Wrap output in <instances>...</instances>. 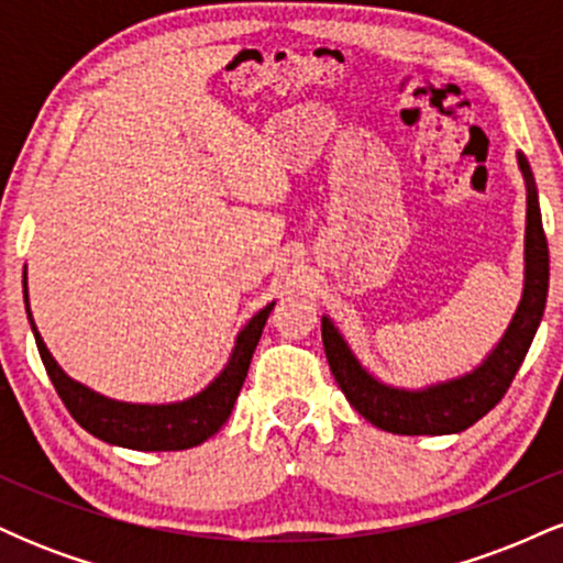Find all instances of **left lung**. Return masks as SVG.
Returning <instances> with one entry per match:
<instances>
[{"label": "left lung", "mask_w": 563, "mask_h": 563, "mask_svg": "<svg viewBox=\"0 0 563 563\" xmlns=\"http://www.w3.org/2000/svg\"><path fill=\"white\" fill-rule=\"evenodd\" d=\"M527 185V230H525V290L514 320L497 341L487 360L466 376H457L423 389H399L373 376L346 344L331 318H322V346L335 384L349 405L378 429L391 434H457L487 416L508 391L516 371L525 363L529 344L538 333L548 299V241L542 232L538 187L525 153H516Z\"/></svg>", "instance_id": "8db88e82"}]
</instances>
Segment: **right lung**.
I'll return each mask as SVG.
<instances>
[{"mask_svg":"<svg viewBox=\"0 0 563 563\" xmlns=\"http://www.w3.org/2000/svg\"><path fill=\"white\" fill-rule=\"evenodd\" d=\"M23 301L25 314H29L31 331H34L38 354L42 363L47 367V376L53 380L57 397L68 407L74 421L87 429L89 434L102 439V442L115 444V448L129 450H145V452H164V450H187L196 444L206 442L222 429L224 421L230 418L232 407H235L238 394L243 389V380L249 376L251 357L254 349L260 344L264 322H267L269 312H273L275 301L260 309L243 331L238 333L235 346L228 365L222 373L206 386L203 391L192 394V397L183 399V402L169 405H137V402H119V399L102 397L100 391L89 389V386L79 384L55 363L49 354L47 344H44L42 333L36 331V322L31 318L29 307V283L23 275Z\"/></svg>","mask_w":563,"mask_h":563,"instance_id":"right-lung-1","label":"right lung"}]
</instances>
